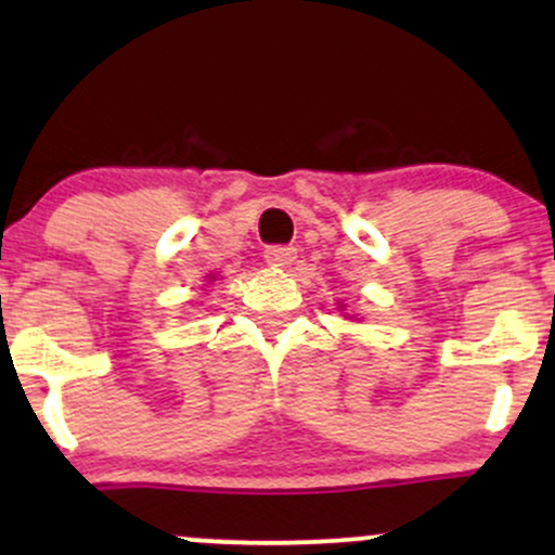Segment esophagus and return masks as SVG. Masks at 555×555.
<instances>
[{"label":"esophagus","instance_id":"obj_1","mask_svg":"<svg viewBox=\"0 0 555 555\" xmlns=\"http://www.w3.org/2000/svg\"><path fill=\"white\" fill-rule=\"evenodd\" d=\"M295 260V247L289 245H271L266 247V263L276 266V269H286Z\"/></svg>","mask_w":555,"mask_h":555}]
</instances>
